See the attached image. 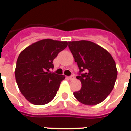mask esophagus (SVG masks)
<instances>
[{"instance_id":"esophagus-1","label":"esophagus","mask_w":131,"mask_h":131,"mask_svg":"<svg viewBox=\"0 0 131 131\" xmlns=\"http://www.w3.org/2000/svg\"><path fill=\"white\" fill-rule=\"evenodd\" d=\"M68 78L70 79V80H73V79L75 78V75H70L68 77Z\"/></svg>"}]
</instances>
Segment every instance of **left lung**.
Listing matches in <instances>:
<instances>
[{
  "label": "left lung",
  "mask_w": 131,
  "mask_h": 131,
  "mask_svg": "<svg viewBox=\"0 0 131 131\" xmlns=\"http://www.w3.org/2000/svg\"><path fill=\"white\" fill-rule=\"evenodd\" d=\"M68 47L79 68L76 78L82 88L73 94L85 105H96L105 100L114 87L117 69L109 53L90 41L68 42Z\"/></svg>",
  "instance_id": "1"
}]
</instances>
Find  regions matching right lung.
I'll use <instances>...</instances> for the list:
<instances>
[{"mask_svg":"<svg viewBox=\"0 0 131 131\" xmlns=\"http://www.w3.org/2000/svg\"><path fill=\"white\" fill-rule=\"evenodd\" d=\"M68 46L67 41L46 39L23 50L17 61L15 75L23 96L35 105H43L55 97L63 75L50 72L53 61Z\"/></svg>","mask_w":131,"mask_h":131,"instance_id":"add662e5","label":"right lung"}]
</instances>
